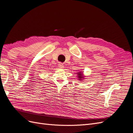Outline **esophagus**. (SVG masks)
I'll list each match as a JSON object with an SVG mask.
<instances>
[{
  "mask_svg": "<svg viewBox=\"0 0 133 133\" xmlns=\"http://www.w3.org/2000/svg\"><path fill=\"white\" fill-rule=\"evenodd\" d=\"M58 66L59 68H64L63 65L61 63H59V64L58 65Z\"/></svg>",
  "mask_w": 133,
  "mask_h": 133,
  "instance_id": "obj_1",
  "label": "esophagus"
}]
</instances>
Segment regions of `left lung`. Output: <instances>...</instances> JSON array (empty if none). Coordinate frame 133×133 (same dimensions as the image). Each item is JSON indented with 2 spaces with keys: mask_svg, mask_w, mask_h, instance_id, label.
<instances>
[{
  "mask_svg": "<svg viewBox=\"0 0 133 133\" xmlns=\"http://www.w3.org/2000/svg\"><path fill=\"white\" fill-rule=\"evenodd\" d=\"M78 72H77V78L78 79L81 81H83V80H84V79H85V76H84V75H83V71H78Z\"/></svg>",
  "mask_w": 133,
  "mask_h": 133,
  "instance_id": "1",
  "label": "left lung"
}]
</instances>
